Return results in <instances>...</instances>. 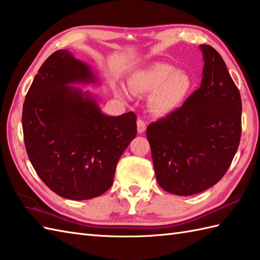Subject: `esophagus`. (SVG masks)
I'll list each match as a JSON object with an SVG mask.
<instances>
[{"mask_svg":"<svg viewBox=\"0 0 260 260\" xmlns=\"http://www.w3.org/2000/svg\"><path fill=\"white\" fill-rule=\"evenodd\" d=\"M145 129H146V123L140 118L137 120V132H139V133H144Z\"/></svg>","mask_w":260,"mask_h":260,"instance_id":"esophagus-1","label":"esophagus"}]
</instances>
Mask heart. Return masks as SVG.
<instances>
[{
  "mask_svg": "<svg viewBox=\"0 0 260 260\" xmlns=\"http://www.w3.org/2000/svg\"><path fill=\"white\" fill-rule=\"evenodd\" d=\"M192 79L183 70L156 62L137 73L129 81L134 93H153L150 106L154 113L164 115L174 110L190 91Z\"/></svg>",
  "mask_w": 260,
  "mask_h": 260,
  "instance_id": "heart-1",
  "label": "heart"
}]
</instances>
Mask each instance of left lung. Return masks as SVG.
I'll return each mask as SVG.
<instances>
[{
  "label": "left lung",
  "mask_w": 260,
  "mask_h": 260,
  "mask_svg": "<svg viewBox=\"0 0 260 260\" xmlns=\"http://www.w3.org/2000/svg\"><path fill=\"white\" fill-rule=\"evenodd\" d=\"M201 86L184 104L147 126L158 185L176 196L200 193L222 179L241 136V98L223 59L201 45Z\"/></svg>",
  "instance_id": "1"
}]
</instances>
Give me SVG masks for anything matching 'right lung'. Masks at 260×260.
<instances>
[{"mask_svg":"<svg viewBox=\"0 0 260 260\" xmlns=\"http://www.w3.org/2000/svg\"><path fill=\"white\" fill-rule=\"evenodd\" d=\"M96 81L89 66L58 50L39 69L22 110L33 169L49 189L70 200L106 192L119 157L136 136L133 112L105 115L89 92L69 86Z\"/></svg>","mask_w":260,"mask_h":260,"instance_id":"1","label":"right lung"}]
</instances>
